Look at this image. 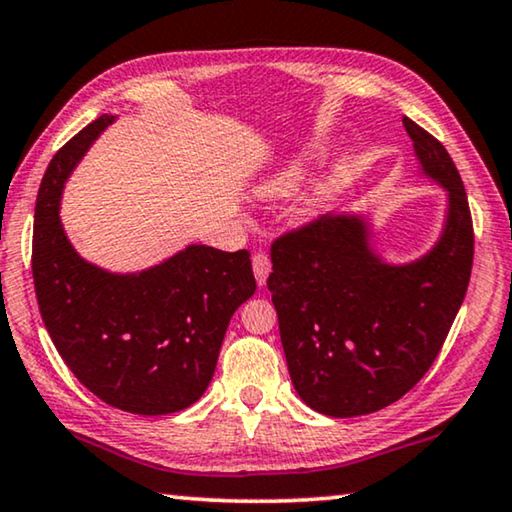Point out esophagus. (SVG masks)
<instances>
[{
    "label": "esophagus",
    "mask_w": 512,
    "mask_h": 512,
    "mask_svg": "<svg viewBox=\"0 0 512 512\" xmlns=\"http://www.w3.org/2000/svg\"><path fill=\"white\" fill-rule=\"evenodd\" d=\"M251 268H254L258 286H265V281H268V274L272 270V263H270L268 254H254V258H251Z\"/></svg>",
    "instance_id": "esophagus-1"
}]
</instances>
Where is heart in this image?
Here are the masks:
<instances>
[{
  "instance_id": "heart-1",
  "label": "heart",
  "mask_w": 512,
  "mask_h": 512,
  "mask_svg": "<svg viewBox=\"0 0 512 512\" xmlns=\"http://www.w3.org/2000/svg\"><path fill=\"white\" fill-rule=\"evenodd\" d=\"M314 159H316V150H307V152L298 154V157L288 161L284 168H279L277 173L268 177V180L258 184V189H256L258 196L272 198V201H281V198H288L295 189L300 187L302 180H305L307 170H309L311 164H314ZM342 177H344V170L339 168L337 173H332L328 180H325L323 184H318V187L311 191V194L302 198V203L298 205V217L305 219V221L314 219L316 214L321 212V207L325 205V201H328L332 191L339 187Z\"/></svg>"
}]
</instances>
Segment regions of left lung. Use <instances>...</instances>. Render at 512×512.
<instances>
[{"label": "left lung", "mask_w": 512, "mask_h": 512, "mask_svg": "<svg viewBox=\"0 0 512 512\" xmlns=\"http://www.w3.org/2000/svg\"><path fill=\"white\" fill-rule=\"evenodd\" d=\"M420 173L443 187L434 247L388 263L365 214H325L274 240L268 288L288 374L302 402L332 418L374 413L404 397L446 342L473 263L469 201L439 140L404 117Z\"/></svg>", "instance_id": "8db88e82"}]
</instances>
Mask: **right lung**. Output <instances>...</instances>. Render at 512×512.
I'll list each match as a JSON object with an SVG mask.
<instances>
[{"mask_svg": "<svg viewBox=\"0 0 512 512\" xmlns=\"http://www.w3.org/2000/svg\"><path fill=\"white\" fill-rule=\"evenodd\" d=\"M101 115L59 150L34 212L32 274L46 330L76 379L115 409L166 416L203 397L226 328L256 291L249 251L189 244L140 272H108L73 249L59 219L64 184Z\"/></svg>", "mask_w": 512, "mask_h": 512, "instance_id": "1", "label": "right lung"}]
</instances>
